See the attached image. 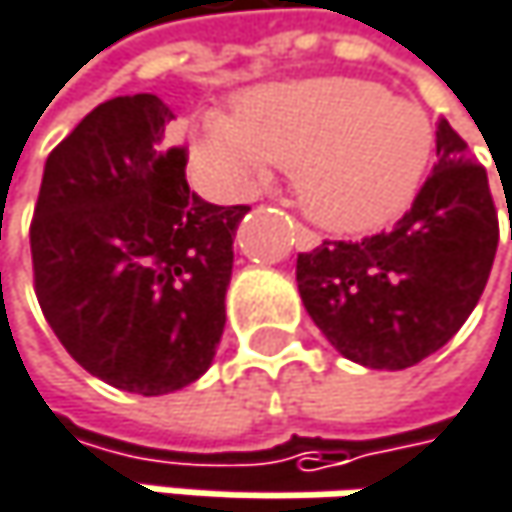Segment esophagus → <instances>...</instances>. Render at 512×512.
I'll use <instances>...</instances> for the list:
<instances>
[{"label":"esophagus","mask_w":512,"mask_h":512,"mask_svg":"<svg viewBox=\"0 0 512 512\" xmlns=\"http://www.w3.org/2000/svg\"><path fill=\"white\" fill-rule=\"evenodd\" d=\"M291 227H294V242H297V248H315V245L321 242V236H318L312 227H306L303 221H294Z\"/></svg>","instance_id":"1"}]
</instances>
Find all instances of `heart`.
<instances>
[{"mask_svg": "<svg viewBox=\"0 0 512 512\" xmlns=\"http://www.w3.org/2000/svg\"><path fill=\"white\" fill-rule=\"evenodd\" d=\"M432 146L420 104L354 77L251 89L236 116L209 110L191 134L194 167L212 188L245 194L273 164L294 170L303 209L339 233L396 221L423 185Z\"/></svg>", "mask_w": 512, "mask_h": 512, "instance_id": "obj_1", "label": "heart"}]
</instances>
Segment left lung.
I'll return each instance as SVG.
<instances>
[{"instance_id": "obj_1", "label": "left lung", "mask_w": 512, "mask_h": 512, "mask_svg": "<svg viewBox=\"0 0 512 512\" xmlns=\"http://www.w3.org/2000/svg\"><path fill=\"white\" fill-rule=\"evenodd\" d=\"M435 146L438 164L393 230L324 239L297 258L306 312L342 357L369 369H408L444 348L492 273L498 209L486 167L444 116Z\"/></svg>"}]
</instances>
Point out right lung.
Returning a JSON list of instances; mask_svg holds the SVG:
<instances>
[{
	"label": "right lung",
	"mask_w": 512,
	"mask_h": 512,
	"mask_svg": "<svg viewBox=\"0 0 512 512\" xmlns=\"http://www.w3.org/2000/svg\"><path fill=\"white\" fill-rule=\"evenodd\" d=\"M170 119L149 92L98 104L47 155L29 224L35 297L56 339L89 375L140 396L209 369L248 212L188 188Z\"/></svg>",
	"instance_id": "add662e5"
}]
</instances>
